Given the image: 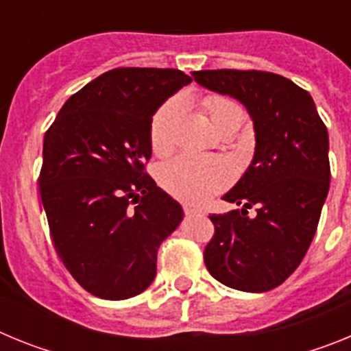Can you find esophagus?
I'll use <instances>...</instances> for the list:
<instances>
[{"label": "esophagus", "mask_w": 351, "mask_h": 351, "mask_svg": "<svg viewBox=\"0 0 351 351\" xmlns=\"http://www.w3.org/2000/svg\"><path fill=\"white\" fill-rule=\"evenodd\" d=\"M184 213L188 216H202V210L195 209V207H184Z\"/></svg>", "instance_id": "34e87169"}]
</instances>
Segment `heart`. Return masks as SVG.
<instances>
[{"instance_id": "obj_1", "label": "heart", "mask_w": 351, "mask_h": 351, "mask_svg": "<svg viewBox=\"0 0 351 351\" xmlns=\"http://www.w3.org/2000/svg\"><path fill=\"white\" fill-rule=\"evenodd\" d=\"M213 125L232 112H243L241 105L225 96H209L204 100ZM181 116V101L170 100L151 121V145L156 153H165L173 144V128ZM234 178L232 165L223 158L184 153L167 161L160 169V181L173 197L191 204H202L221 191Z\"/></svg>"}]
</instances>
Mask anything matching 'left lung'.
Instances as JSON below:
<instances>
[{"instance_id": "left-lung-1", "label": "left lung", "mask_w": 351, "mask_h": 351, "mask_svg": "<svg viewBox=\"0 0 351 351\" xmlns=\"http://www.w3.org/2000/svg\"><path fill=\"white\" fill-rule=\"evenodd\" d=\"M209 91L246 107L255 130L250 167L223 200L243 206L213 214L216 234L204 251L214 280L241 291L280 287L315 237L330 184L328 133L311 95L276 73L202 70L191 73ZM257 206L253 219L247 209Z\"/></svg>"}]
</instances>
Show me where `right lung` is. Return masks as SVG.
Wrapping results in <instances>:
<instances>
[{"label":"right lung","instance_id":"obj_1","mask_svg":"<svg viewBox=\"0 0 351 351\" xmlns=\"http://www.w3.org/2000/svg\"><path fill=\"white\" fill-rule=\"evenodd\" d=\"M172 68H116L68 98L43 138L40 197L54 247L77 283L123 300L153 283L182 207L144 172L154 112L188 86Z\"/></svg>","mask_w":351,"mask_h":351}]
</instances>
